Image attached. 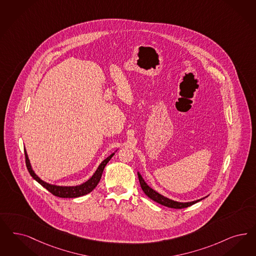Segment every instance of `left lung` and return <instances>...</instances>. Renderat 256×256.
<instances>
[{"mask_svg":"<svg viewBox=\"0 0 256 256\" xmlns=\"http://www.w3.org/2000/svg\"><path fill=\"white\" fill-rule=\"evenodd\" d=\"M138 178H139V182H140L142 189V191L144 192V194H146L152 200L160 203V204H162V205H164V206L169 207V208L182 209V208L189 207V206L193 205L194 203L198 202L202 200L203 198H206V196H205V198H203L196 200L190 202H176V200H170V198H168L166 196L160 194L158 192H156L154 189H152L150 186H148L146 182H144V180L142 178V176H141V174H140L139 172H138Z\"/></svg>","mask_w":256,"mask_h":256,"instance_id":"8db88e82","label":"left lung"}]
</instances>
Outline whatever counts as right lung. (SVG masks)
Masks as SVG:
<instances>
[{
    "label": "right lung",
    "mask_w": 256,
    "mask_h": 256,
    "mask_svg": "<svg viewBox=\"0 0 256 256\" xmlns=\"http://www.w3.org/2000/svg\"><path fill=\"white\" fill-rule=\"evenodd\" d=\"M24 154H26V168L28 169V172L30 173V175L32 178L36 180L40 186H44L45 189H47L50 193H52L54 196H58V198H78L81 196L88 194L90 193L96 187L101 176L102 173L104 171V168L106 166V164L110 162V160L112 158V156L114 155V153H112V155H110L108 158L104 160L99 166L97 168L96 171L94 173V175L88 178L87 182L81 184L80 186H54V184H50L48 182H46L44 180H42L40 176H38L34 172V170L32 169L30 160L27 155L26 150H24Z\"/></svg>",
    "instance_id": "obj_1"
}]
</instances>
